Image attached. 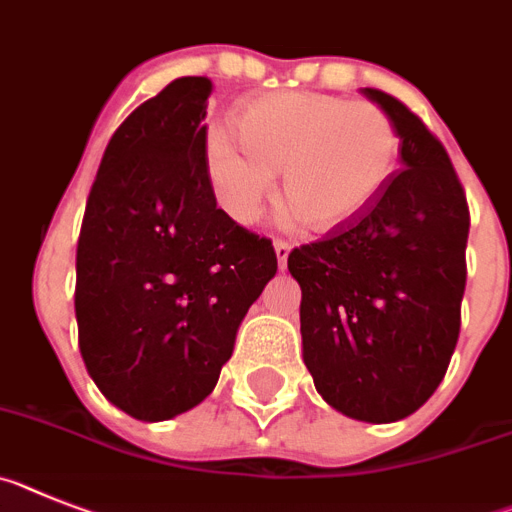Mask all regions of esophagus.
Segmentation results:
<instances>
[{
  "label": "esophagus",
  "instance_id": "esophagus-1",
  "mask_svg": "<svg viewBox=\"0 0 512 512\" xmlns=\"http://www.w3.org/2000/svg\"><path fill=\"white\" fill-rule=\"evenodd\" d=\"M275 257H278V265H281V268H286V260H288V255H291V244L286 242V239H275Z\"/></svg>",
  "mask_w": 512,
  "mask_h": 512
}]
</instances>
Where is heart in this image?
Listing matches in <instances>:
<instances>
[{
  "mask_svg": "<svg viewBox=\"0 0 512 512\" xmlns=\"http://www.w3.org/2000/svg\"><path fill=\"white\" fill-rule=\"evenodd\" d=\"M231 123L237 139L211 131L203 159L216 201L239 224L260 216L281 167L288 219L304 216L317 231L350 224L384 193L399 149L379 105L330 92H265Z\"/></svg>",
  "mask_w": 512,
  "mask_h": 512,
  "instance_id": "heart-1",
  "label": "heart"
}]
</instances>
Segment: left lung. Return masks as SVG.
I'll list each match as a JSON object with an SVG mask.
<instances>
[{"label":"left lung","mask_w":512,"mask_h":512,"mask_svg":"<svg viewBox=\"0 0 512 512\" xmlns=\"http://www.w3.org/2000/svg\"><path fill=\"white\" fill-rule=\"evenodd\" d=\"M399 167L366 213L288 255L301 286V342L330 407L363 422L420 410L459 340L469 206L446 149L397 97Z\"/></svg>","instance_id":"8db88e82"}]
</instances>
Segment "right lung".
I'll use <instances>...</instances> for the list:
<instances>
[{"mask_svg":"<svg viewBox=\"0 0 512 512\" xmlns=\"http://www.w3.org/2000/svg\"><path fill=\"white\" fill-rule=\"evenodd\" d=\"M211 79L180 77L113 133L77 244L79 350L97 389L144 422L201 404L278 270L270 239L216 206Z\"/></svg>","mask_w":512,"mask_h":512,"instance_id":"obj_1","label":"right lung"}]
</instances>
